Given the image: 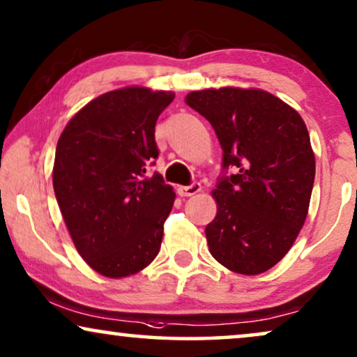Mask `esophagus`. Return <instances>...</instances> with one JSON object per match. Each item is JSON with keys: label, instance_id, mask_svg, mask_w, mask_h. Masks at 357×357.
Here are the masks:
<instances>
[{"label": "esophagus", "instance_id": "esophagus-1", "mask_svg": "<svg viewBox=\"0 0 357 357\" xmlns=\"http://www.w3.org/2000/svg\"><path fill=\"white\" fill-rule=\"evenodd\" d=\"M201 191V184L199 183H192L189 184V186H179L178 188V194L183 197H189V196H194V194H197Z\"/></svg>", "mask_w": 357, "mask_h": 357}]
</instances>
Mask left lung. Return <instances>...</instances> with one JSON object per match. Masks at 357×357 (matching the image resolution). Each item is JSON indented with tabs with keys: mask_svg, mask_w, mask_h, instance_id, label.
Segmentation results:
<instances>
[{
	"mask_svg": "<svg viewBox=\"0 0 357 357\" xmlns=\"http://www.w3.org/2000/svg\"><path fill=\"white\" fill-rule=\"evenodd\" d=\"M186 104L211 122L223 150L208 251L234 273H264L291 250L308 213L315 155L305 122L263 89L192 91Z\"/></svg>",
	"mask_w": 357,
	"mask_h": 357,
	"instance_id": "left-lung-1",
	"label": "left lung"
}]
</instances>
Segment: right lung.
<instances>
[{"label": "right lung", "instance_id": "add662e5", "mask_svg": "<svg viewBox=\"0 0 357 357\" xmlns=\"http://www.w3.org/2000/svg\"><path fill=\"white\" fill-rule=\"evenodd\" d=\"M171 91L129 86L93 99L61 132L54 191L78 253L96 273L126 278L158 255L176 194L163 176L155 126Z\"/></svg>", "mask_w": 357, "mask_h": 357}]
</instances>
